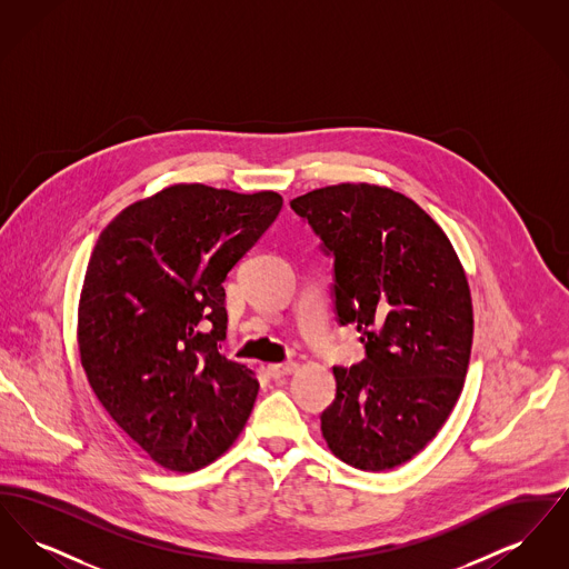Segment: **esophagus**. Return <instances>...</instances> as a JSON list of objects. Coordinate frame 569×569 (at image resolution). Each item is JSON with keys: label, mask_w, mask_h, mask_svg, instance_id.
I'll list each match as a JSON object with an SVG mask.
<instances>
[{"label": "esophagus", "mask_w": 569, "mask_h": 569, "mask_svg": "<svg viewBox=\"0 0 569 569\" xmlns=\"http://www.w3.org/2000/svg\"><path fill=\"white\" fill-rule=\"evenodd\" d=\"M297 362H281V365H269V376L272 379L286 378V376H292L297 371Z\"/></svg>", "instance_id": "obj_1"}]
</instances>
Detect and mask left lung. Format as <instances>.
<instances>
[{"mask_svg": "<svg viewBox=\"0 0 569 569\" xmlns=\"http://www.w3.org/2000/svg\"><path fill=\"white\" fill-rule=\"evenodd\" d=\"M332 258L337 322L353 325L365 360L335 367L320 416L335 457L383 471L418 455L460 397L473 309L443 230L399 191L341 183L290 202Z\"/></svg>", "mask_w": 569, "mask_h": 569, "instance_id": "1", "label": "left lung"}]
</instances>
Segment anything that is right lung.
Returning a JSON list of instances; mask_svg holds the SVG:
<instances>
[{"label":"right lung","mask_w":569,"mask_h":569,"mask_svg":"<svg viewBox=\"0 0 569 569\" xmlns=\"http://www.w3.org/2000/svg\"><path fill=\"white\" fill-rule=\"evenodd\" d=\"M274 191L172 186L123 209L89 258L79 350L110 418L170 471H196L243 431L251 371L219 353L223 281L279 216Z\"/></svg>","instance_id":"1"}]
</instances>
